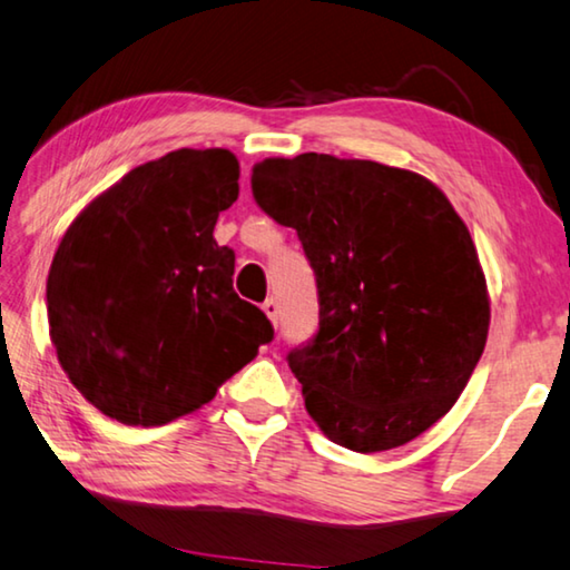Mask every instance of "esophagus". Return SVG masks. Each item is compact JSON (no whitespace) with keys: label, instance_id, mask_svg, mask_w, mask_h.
I'll return each mask as SVG.
<instances>
[{"label":"esophagus","instance_id":"1","mask_svg":"<svg viewBox=\"0 0 570 570\" xmlns=\"http://www.w3.org/2000/svg\"><path fill=\"white\" fill-rule=\"evenodd\" d=\"M262 311H265V313H267V318L273 321L275 326H277V318H279V305H277L275 297H267V301L262 303Z\"/></svg>","mask_w":570,"mask_h":570}]
</instances>
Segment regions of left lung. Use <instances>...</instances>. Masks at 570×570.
<instances>
[{"label": "left lung", "mask_w": 570, "mask_h": 570, "mask_svg": "<svg viewBox=\"0 0 570 570\" xmlns=\"http://www.w3.org/2000/svg\"><path fill=\"white\" fill-rule=\"evenodd\" d=\"M252 194L293 226L318 285V334L287 354L323 435L405 445L461 397L489 334L474 239L441 188L374 160L265 157Z\"/></svg>", "instance_id": "8db88e82"}]
</instances>
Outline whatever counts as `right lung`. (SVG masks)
<instances>
[{"label": "right lung", "instance_id": "right-lung-1", "mask_svg": "<svg viewBox=\"0 0 570 570\" xmlns=\"http://www.w3.org/2000/svg\"><path fill=\"white\" fill-rule=\"evenodd\" d=\"M234 153H168L96 196L48 273L58 362L96 410L165 425L216 397L273 341V323L232 287L234 252L214 226L239 196Z\"/></svg>", "mask_w": 570, "mask_h": 570}]
</instances>
